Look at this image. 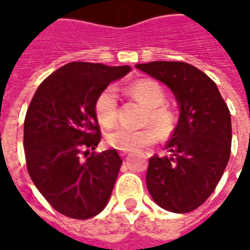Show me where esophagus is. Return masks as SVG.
<instances>
[{
  "label": "esophagus",
  "mask_w": 250,
  "mask_h": 250,
  "mask_svg": "<svg viewBox=\"0 0 250 250\" xmlns=\"http://www.w3.org/2000/svg\"><path fill=\"white\" fill-rule=\"evenodd\" d=\"M120 155H122V157H125V155H127V152H120Z\"/></svg>",
  "instance_id": "obj_1"
}]
</instances>
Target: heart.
I'll use <instances>...</instances> for the list:
<instances>
[{
	"label": "heart",
	"mask_w": 250,
	"mask_h": 250,
	"mask_svg": "<svg viewBox=\"0 0 250 250\" xmlns=\"http://www.w3.org/2000/svg\"><path fill=\"white\" fill-rule=\"evenodd\" d=\"M125 92L147 107L142 125H148L142 130L116 128L107 135L111 147L119 151H138L157 143L158 138L167 139L178 123V115L167 103L166 92L161 84L150 79H142L125 87ZM95 115L104 127H112L118 118V95L112 85L99 93L93 104Z\"/></svg>",
	"instance_id": "1"
}]
</instances>
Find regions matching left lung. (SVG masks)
Here are the masks:
<instances>
[{"label":"left lung","mask_w":250,"mask_h":250,"mask_svg":"<svg viewBox=\"0 0 250 250\" xmlns=\"http://www.w3.org/2000/svg\"><path fill=\"white\" fill-rule=\"evenodd\" d=\"M136 68L165 83L181 111L166 145L168 155H154L148 161V193L167 211H193L214 191L229 162V108L215 83L188 62H152Z\"/></svg>","instance_id":"obj_1"}]
</instances>
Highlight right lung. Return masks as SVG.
Returning a JSON list of instances; mask_svg holds the SVG:
<instances>
[{"label": "right lung", "mask_w": 250, "mask_h": 250, "mask_svg": "<svg viewBox=\"0 0 250 250\" xmlns=\"http://www.w3.org/2000/svg\"><path fill=\"white\" fill-rule=\"evenodd\" d=\"M130 66L73 62L41 83L24 122L30 178L59 213L75 220L99 214L108 202L122 159L116 150L95 154L102 139L93 104Z\"/></svg>", "instance_id": "add662e5"}]
</instances>
